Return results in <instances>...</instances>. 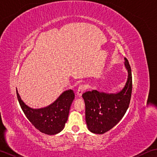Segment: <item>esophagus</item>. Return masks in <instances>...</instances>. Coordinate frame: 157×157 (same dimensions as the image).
<instances>
[{"mask_svg": "<svg viewBox=\"0 0 157 157\" xmlns=\"http://www.w3.org/2000/svg\"><path fill=\"white\" fill-rule=\"evenodd\" d=\"M86 86L84 85H80L79 86V88H78V90H77V94L79 96V97H81L83 92L86 90Z\"/></svg>", "mask_w": 157, "mask_h": 157, "instance_id": "obj_1", "label": "esophagus"}]
</instances>
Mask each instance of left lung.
Wrapping results in <instances>:
<instances>
[{
    "instance_id": "obj_1",
    "label": "left lung",
    "mask_w": 157,
    "mask_h": 157,
    "mask_svg": "<svg viewBox=\"0 0 157 157\" xmlns=\"http://www.w3.org/2000/svg\"><path fill=\"white\" fill-rule=\"evenodd\" d=\"M128 79L121 90L106 93L96 90L82 94L86 105V121L92 133L102 134L115 126L124 116L131 99L132 70L128 59L124 58Z\"/></svg>"
}]
</instances>
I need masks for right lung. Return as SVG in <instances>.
<instances>
[{
  "mask_svg": "<svg viewBox=\"0 0 157 157\" xmlns=\"http://www.w3.org/2000/svg\"><path fill=\"white\" fill-rule=\"evenodd\" d=\"M17 96L22 111L32 124L40 132L55 135L63 129L68 119L69 109L75 98L72 90L63 92L52 104L40 109H32L25 104L17 90Z\"/></svg>",
  "mask_w": 157,
  "mask_h": 157,
  "instance_id": "right-lung-1",
  "label": "right lung"
}]
</instances>
